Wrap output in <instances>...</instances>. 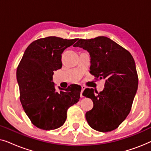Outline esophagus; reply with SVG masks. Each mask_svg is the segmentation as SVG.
<instances>
[{
  "label": "esophagus",
  "mask_w": 151,
  "mask_h": 151,
  "mask_svg": "<svg viewBox=\"0 0 151 151\" xmlns=\"http://www.w3.org/2000/svg\"><path fill=\"white\" fill-rule=\"evenodd\" d=\"M84 89H85V86H81V92H80V97H81V98L83 97V95H82V93H83V91H84Z\"/></svg>",
  "instance_id": "1"
}]
</instances>
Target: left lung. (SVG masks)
<instances>
[{
  "instance_id": "obj_1",
  "label": "left lung",
  "mask_w": 151,
  "mask_h": 151,
  "mask_svg": "<svg viewBox=\"0 0 151 151\" xmlns=\"http://www.w3.org/2000/svg\"><path fill=\"white\" fill-rule=\"evenodd\" d=\"M86 50L91 57L90 73L104 79V88L98 93L86 88L83 95L93 102L86 113L91 127L100 132L117 129L131 111L138 87V76L133 56L127 49L105 36L79 39L73 45Z\"/></svg>"
}]
</instances>
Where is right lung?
<instances>
[{"instance_id":"obj_1","label":"right lung","mask_w":151,"mask_h":151,"mask_svg":"<svg viewBox=\"0 0 151 151\" xmlns=\"http://www.w3.org/2000/svg\"><path fill=\"white\" fill-rule=\"evenodd\" d=\"M77 40L55 36L35 40L26 49L18 66L20 102L33 124L39 129L49 131L60 127L67 119L68 109L79 101L80 86H58L57 91L52 82L53 71L63 65L62 53Z\"/></svg>"}]
</instances>
